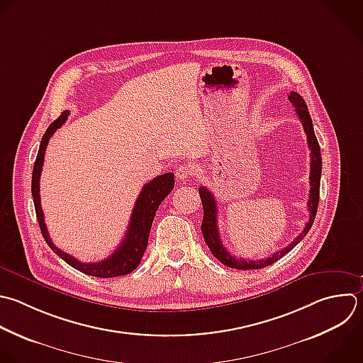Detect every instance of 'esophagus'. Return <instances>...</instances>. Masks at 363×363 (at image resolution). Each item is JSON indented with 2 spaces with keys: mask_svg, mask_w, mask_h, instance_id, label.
Listing matches in <instances>:
<instances>
[{
  "mask_svg": "<svg viewBox=\"0 0 363 363\" xmlns=\"http://www.w3.org/2000/svg\"><path fill=\"white\" fill-rule=\"evenodd\" d=\"M194 174V169L190 166V164H183V166H180L177 170H176V177L179 179V180H187V179H190L191 176Z\"/></svg>",
  "mask_w": 363,
  "mask_h": 363,
  "instance_id": "esophagus-1",
  "label": "esophagus"
}]
</instances>
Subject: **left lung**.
<instances>
[{
  "instance_id": "obj_1",
  "label": "left lung",
  "mask_w": 363,
  "mask_h": 363,
  "mask_svg": "<svg viewBox=\"0 0 363 363\" xmlns=\"http://www.w3.org/2000/svg\"><path fill=\"white\" fill-rule=\"evenodd\" d=\"M289 102L294 105L295 112L303 126L305 135H306V142L311 150V173H309V200H308V211H309V220L303 228V231L285 248L274 252L271 257L264 258V259H258V261H252V259H244V258H235L233 257L221 242L220 238V233H218V225H217V203L214 196L210 193V190L204 186H201L199 189V194L201 197V203H203V223H201V233L204 237L206 244L208 245L210 251L213 252V255L221 261L224 265L230 267V268H235V269H261L265 268L271 264H274L275 261H278L279 258H282L285 254H288L311 230L315 216H316V210H318V203H319V184H320V173H322V157H320V149H319V143L318 139L315 136L313 132V126H312V119L311 115L308 112V106L303 101V98L296 94V92H291L288 95Z\"/></svg>"
}]
</instances>
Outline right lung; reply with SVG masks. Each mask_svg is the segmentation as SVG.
Instances as JSON below:
<instances>
[{"label":"right lung","instance_id":"add662e5","mask_svg":"<svg viewBox=\"0 0 363 363\" xmlns=\"http://www.w3.org/2000/svg\"><path fill=\"white\" fill-rule=\"evenodd\" d=\"M69 111H64L61 116L54 121L47 132L44 133L40 145V150L34 163V170H33V183H31V191H33V199H34V206H35V213L37 218L40 223L41 233L47 241V244L51 247V250L61 257L67 264L74 267L75 269L98 277V278H112V277H121L130 274L142 261V257L146 251L147 241H149V234H150V227L155 218V214L160 206V203L169 196V193L174 187V174L173 173H164L149 183H146L135 203L129 227L125 234V238L122 244L115 250L113 254H111L108 258L98 261V262H81L75 257L64 252L60 250L51 240L45 221H44V213L41 207V197H40V179H41V172H43V164H44V157H45V150L48 146V142L51 136L60 129L68 119Z\"/></svg>","mask_w":363,"mask_h":363}]
</instances>
